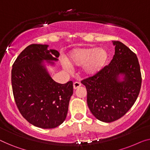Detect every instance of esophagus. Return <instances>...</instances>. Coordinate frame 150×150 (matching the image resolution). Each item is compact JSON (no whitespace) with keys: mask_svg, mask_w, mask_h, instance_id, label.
Returning a JSON list of instances; mask_svg holds the SVG:
<instances>
[{"mask_svg":"<svg viewBox=\"0 0 150 150\" xmlns=\"http://www.w3.org/2000/svg\"><path fill=\"white\" fill-rule=\"evenodd\" d=\"M81 86V83H79V82H78V81H76V82H75L74 83H73V88H74L75 89H77L78 88H79L80 86Z\"/></svg>","mask_w":150,"mask_h":150,"instance_id":"34e87169","label":"esophagus"}]
</instances>
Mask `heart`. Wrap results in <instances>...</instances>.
Returning <instances> with one entry per match:
<instances>
[{"instance_id": "1", "label": "heart", "mask_w": 150, "mask_h": 150, "mask_svg": "<svg viewBox=\"0 0 150 150\" xmlns=\"http://www.w3.org/2000/svg\"><path fill=\"white\" fill-rule=\"evenodd\" d=\"M108 61V52L106 49L97 47L76 48L69 55L68 61L72 65L83 66L85 74L93 76L100 73L106 65ZM67 69H71L69 63L65 64Z\"/></svg>"}]
</instances>
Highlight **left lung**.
<instances>
[{"label": "left lung", "mask_w": 150, "mask_h": 150, "mask_svg": "<svg viewBox=\"0 0 150 150\" xmlns=\"http://www.w3.org/2000/svg\"><path fill=\"white\" fill-rule=\"evenodd\" d=\"M115 54L108 65L98 74L81 80L87 89L91 112L105 122L115 121L129 110L139 96L142 73L137 56L119 41H114ZM125 76L120 82L118 75Z\"/></svg>", "instance_id": "obj_1"}]
</instances>
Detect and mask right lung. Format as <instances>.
<instances>
[{
	"label": "right lung",
	"instance_id": "1",
	"mask_svg": "<svg viewBox=\"0 0 150 150\" xmlns=\"http://www.w3.org/2000/svg\"><path fill=\"white\" fill-rule=\"evenodd\" d=\"M46 44H33L19 54L13 64V96L24 118L35 127L53 129L65 120L73 81L61 84L50 77L41 62L57 61L59 52Z\"/></svg>",
	"mask_w": 150,
	"mask_h": 150
}]
</instances>
